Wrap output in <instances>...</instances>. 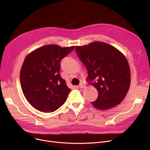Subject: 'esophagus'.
<instances>
[{"instance_id": "34e87169", "label": "esophagus", "mask_w": 150, "mask_h": 150, "mask_svg": "<svg viewBox=\"0 0 150 150\" xmlns=\"http://www.w3.org/2000/svg\"><path fill=\"white\" fill-rule=\"evenodd\" d=\"M79 88H81V89H83V88H86V85L83 83H80V84L79 85Z\"/></svg>"}]
</instances>
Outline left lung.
<instances>
[{
    "label": "left lung",
    "instance_id": "obj_1",
    "mask_svg": "<svg viewBox=\"0 0 150 150\" xmlns=\"http://www.w3.org/2000/svg\"><path fill=\"white\" fill-rule=\"evenodd\" d=\"M75 50L88 69V81L98 91V98L91 104L100 110L119 105L131 82L129 66L124 55L114 47L102 42L76 46Z\"/></svg>",
    "mask_w": 150,
    "mask_h": 150
}]
</instances>
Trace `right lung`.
Returning <instances> with one entry per match:
<instances>
[{
    "label": "right lung",
    "instance_id": "right-lung-1",
    "mask_svg": "<svg viewBox=\"0 0 150 150\" xmlns=\"http://www.w3.org/2000/svg\"><path fill=\"white\" fill-rule=\"evenodd\" d=\"M74 48L47 45L25 58L20 72L21 88L31 105L39 111L54 112L66 101L71 89L59 72L61 60Z\"/></svg>",
    "mask_w": 150,
    "mask_h": 150
}]
</instances>
